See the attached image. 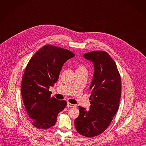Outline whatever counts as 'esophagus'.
Instances as JSON below:
<instances>
[{
	"label": "esophagus",
	"instance_id": "obj_1",
	"mask_svg": "<svg viewBox=\"0 0 146 146\" xmlns=\"http://www.w3.org/2000/svg\"><path fill=\"white\" fill-rule=\"evenodd\" d=\"M67 107H69V108H76V106L74 105V104H73L69 102H68L67 104Z\"/></svg>",
	"mask_w": 146,
	"mask_h": 146
}]
</instances>
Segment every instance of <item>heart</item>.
Returning <instances> with one entry per match:
<instances>
[{"instance_id": "1", "label": "heart", "mask_w": 146, "mask_h": 146, "mask_svg": "<svg viewBox=\"0 0 146 146\" xmlns=\"http://www.w3.org/2000/svg\"><path fill=\"white\" fill-rule=\"evenodd\" d=\"M76 70H86L85 66L82 64H77L76 66Z\"/></svg>"}]
</instances>
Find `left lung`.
Masks as SVG:
<instances>
[{
	"label": "left lung",
	"instance_id": "left-lung-1",
	"mask_svg": "<svg viewBox=\"0 0 146 146\" xmlns=\"http://www.w3.org/2000/svg\"><path fill=\"white\" fill-rule=\"evenodd\" d=\"M93 62L94 73L90 87V110L79 106L80 114L74 120L76 130L86 137H93L105 131L117 113L121 94L120 74L114 60L106 52L85 53Z\"/></svg>",
	"mask_w": 146,
	"mask_h": 146
}]
</instances>
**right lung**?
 <instances>
[{"mask_svg": "<svg viewBox=\"0 0 146 146\" xmlns=\"http://www.w3.org/2000/svg\"><path fill=\"white\" fill-rule=\"evenodd\" d=\"M74 54L60 47L46 44L28 62L22 77L21 93L33 125L48 129L56 123L57 116L67 105L65 100L50 97V86L57 82L62 66Z\"/></svg>", "mask_w": 146, "mask_h": 146, "instance_id": "obj_1", "label": "right lung"}]
</instances>
